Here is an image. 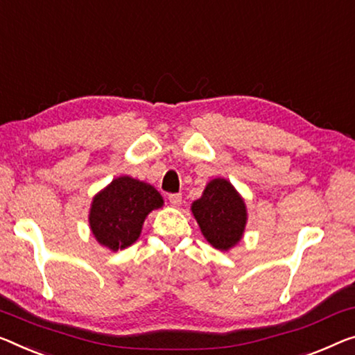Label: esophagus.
Masks as SVG:
<instances>
[{
  "label": "esophagus",
  "instance_id": "34e87169",
  "mask_svg": "<svg viewBox=\"0 0 355 355\" xmlns=\"http://www.w3.org/2000/svg\"><path fill=\"white\" fill-rule=\"evenodd\" d=\"M182 194H171L168 196V202H171V205L172 207H180V205H182Z\"/></svg>",
  "mask_w": 355,
  "mask_h": 355
}]
</instances>
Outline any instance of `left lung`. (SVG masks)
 I'll return each mask as SVG.
<instances>
[{
	"mask_svg": "<svg viewBox=\"0 0 355 355\" xmlns=\"http://www.w3.org/2000/svg\"><path fill=\"white\" fill-rule=\"evenodd\" d=\"M200 232L216 250L228 252L244 237L248 214L245 200L226 178H214L191 204Z\"/></svg>",
	"mask_w": 355,
	"mask_h": 355,
	"instance_id": "1",
	"label": "left lung"
}]
</instances>
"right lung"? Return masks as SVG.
I'll return each instance as SVG.
<instances>
[{
    "mask_svg": "<svg viewBox=\"0 0 355 355\" xmlns=\"http://www.w3.org/2000/svg\"><path fill=\"white\" fill-rule=\"evenodd\" d=\"M162 205V196L153 184L121 175L92 198L89 228L102 247L123 250L139 239L146 216Z\"/></svg>",
    "mask_w": 355,
    "mask_h": 355,
    "instance_id": "1",
    "label": "right lung"
}]
</instances>
